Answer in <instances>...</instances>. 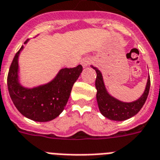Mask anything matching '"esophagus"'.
<instances>
[{
    "label": "esophagus",
    "mask_w": 160,
    "mask_h": 160,
    "mask_svg": "<svg viewBox=\"0 0 160 160\" xmlns=\"http://www.w3.org/2000/svg\"><path fill=\"white\" fill-rule=\"evenodd\" d=\"M91 62H92V60H91L89 58H84L81 60V64L82 65V67L85 68L87 67V66H88Z\"/></svg>",
    "instance_id": "34e87169"
}]
</instances>
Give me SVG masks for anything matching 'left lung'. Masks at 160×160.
Wrapping results in <instances>:
<instances>
[{"label": "left lung", "instance_id": "8db88e82", "mask_svg": "<svg viewBox=\"0 0 160 160\" xmlns=\"http://www.w3.org/2000/svg\"><path fill=\"white\" fill-rule=\"evenodd\" d=\"M93 69L97 72L96 78V88H97V101H98V107L105 117L109 120L116 121H126L127 119L131 118L135 116L145 104L147 97L149 95V87H150V78L149 75L147 80L146 87L145 92L139 99L131 102H121L110 95L105 87L102 74L100 70L96 67L91 65Z\"/></svg>", "mask_w": 160, "mask_h": 160}]
</instances>
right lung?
Returning a JSON list of instances; mask_svg holds the SVG:
<instances>
[{
  "mask_svg": "<svg viewBox=\"0 0 160 160\" xmlns=\"http://www.w3.org/2000/svg\"><path fill=\"white\" fill-rule=\"evenodd\" d=\"M29 39L25 42L27 44ZM24 48L21 46L14 57L7 77L9 94L15 107L24 116L32 121L46 122L59 116L67 104L74 82L80 76L82 67L62 68L48 83L28 88L19 79L18 58Z\"/></svg>",
  "mask_w": 160,
  "mask_h": 160,
  "instance_id": "1",
  "label": "right lung"
}]
</instances>
